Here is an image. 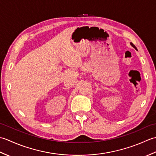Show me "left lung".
I'll return each instance as SVG.
<instances>
[{
	"mask_svg": "<svg viewBox=\"0 0 156 156\" xmlns=\"http://www.w3.org/2000/svg\"><path fill=\"white\" fill-rule=\"evenodd\" d=\"M131 46H132V47H133L135 49H136V50H137V48H136V47H135V45H133V44H132V43H131Z\"/></svg>",
	"mask_w": 156,
	"mask_h": 156,
	"instance_id": "1",
	"label": "left lung"
}]
</instances>
